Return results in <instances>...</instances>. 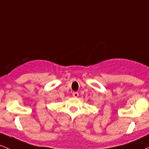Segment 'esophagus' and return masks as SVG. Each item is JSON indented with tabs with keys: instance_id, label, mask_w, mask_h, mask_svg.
<instances>
[{
	"instance_id": "esophagus-1",
	"label": "esophagus",
	"mask_w": 149,
	"mask_h": 149,
	"mask_svg": "<svg viewBox=\"0 0 149 149\" xmlns=\"http://www.w3.org/2000/svg\"><path fill=\"white\" fill-rule=\"evenodd\" d=\"M72 96L73 97H74V98H77V97L79 96V93H78V92H73Z\"/></svg>"
}]
</instances>
